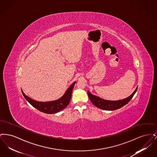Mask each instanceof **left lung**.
Segmentation results:
<instances>
[{"mask_svg": "<svg viewBox=\"0 0 157 157\" xmlns=\"http://www.w3.org/2000/svg\"><path fill=\"white\" fill-rule=\"evenodd\" d=\"M138 87L135 90L134 92L129 97L127 98L124 99L122 100H119V101H106L96 96L93 95L91 94L89 91H88V97L90 98V101L92 103L96 106L98 108L104 109V110H107V111H113V110H116L124 106V105L127 104L131 99L132 98L133 96L134 95L135 92H136Z\"/></svg>", "mask_w": 157, "mask_h": 157, "instance_id": "left-lung-1", "label": "left lung"}]
</instances>
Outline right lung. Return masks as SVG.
Here are the masks:
<instances>
[{"instance_id":"obj_1","label":"right lung","mask_w":157,"mask_h":157,"mask_svg":"<svg viewBox=\"0 0 157 157\" xmlns=\"http://www.w3.org/2000/svg\"><path fill=\"white\" fill-rule=\"evenodd\" d=\"M76 82H74L71 86L67 89L66 93L62 98H60L58 100L55 101H51V102H37L35 101L31 98L26 96L24 92L22 90L23 95L25 99L32 105L34 108L38 109L41 112H44L46 113H55L57 112H59L60 111L65 109L71 101L72 93L73 88L74 87Z\"/></svg>"}]
</instances>
